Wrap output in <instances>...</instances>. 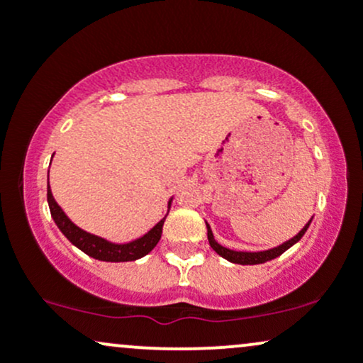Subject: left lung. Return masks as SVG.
<instances>
[{"label":"left lung","mask_w":363,"mask_h":363,"mask_svg":"<svg viewBox=\"0 0 363 363\" xmlns=\"http://www.w3.org/2000/svg\"><path fill=\"white\" fill-rule=\"evenodd\" d=\"M309 223H311V222H309ZM309 223H307L306 227H303L302 230L298 232V234L294 237V239L286 240L285 244L278 245V247H274V249H269V251H261V252H239V251H232V249L223 247V245H220L218 242H216L213 234H211L210 225L206 223V228H208V242H210V245H211V247H213V251H215L216 254H220V256L225 257V259H228L230 262H235V264H261V262L272 261V259H274V257L281 256V254L285 252L286 249H290L291 245H294L295 242H298V240L302 239V235L306 234L307 228H309Z\"/></svg>","instance_id":"1"}]
</instances>
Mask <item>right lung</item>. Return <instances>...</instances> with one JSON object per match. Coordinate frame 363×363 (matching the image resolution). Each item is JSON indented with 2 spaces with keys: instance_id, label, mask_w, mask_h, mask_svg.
<instances>
[{
  "instance_id": "add662e5",
  "label": "right lung",
  "mask_w": 363,
  "mask_h": 363,
  "mask_svg": "<svg viewBox=\"0 0 363 363\" xmlns=\"http://www.w3.org/2000/svg\"><path fill=\"white\" fill-rule=\"evenodd\" d=\"M48 203L51 215L56 222L57 227L62 234L66 235V239L69 240L73 245H77L78 249H82L83 252L89 254L90 257L99 261H111V262H123V261H135L140 257L147 256L153 247L158 244L162 237V227H164L165 218H162L148 234H145L140 239L133 240L129 244H112L107 242L106 239H101L97 235H91L89 232L82 230L80 227H77L68 216L65 215V211L61 210V206L54 201L51 187L48 184ZM170 208V201H169Z\"/></svg>"
}]
</instances>
